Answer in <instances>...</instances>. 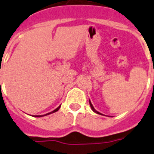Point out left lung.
Listing matches in <instances>:
<instances>
[{
    "label": "left lung",
    "mask_w": 154,
    "mask_h": 154,
    "mask_svg": "<svg viewBox=\"0 0 154 154\" xmlns=\"http://www.w3.org/2000/svg\"><path fill=\"white\" fill-rule=\"evenodd\" d=\"M89 104H90V107H91V108H92V111H93V112H95V113L99 114V115H102V114H101V113H100V112H97V110L95 109V108H94V107H93V106H92V103H91V101H90V100H89Z\"/></svg>",
    "instance_id": "obj_1"
}]
</instances>
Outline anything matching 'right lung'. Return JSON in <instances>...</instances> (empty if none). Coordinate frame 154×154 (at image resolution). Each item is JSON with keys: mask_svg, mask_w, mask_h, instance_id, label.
Masks as SVG:
<instances>
[{"mask_svg": "<svg viewBox=\"0 0 154 154\" xmlns=\"http://www.w3.org/2000/svg\"><path fill=\"white\" fill-rule=\"evenodd\" d=\"M60 107H61V105H60V106H58V107H57V108H56L55 110H54L53 112H49V113L45 114V115H43V116H34V117H42V116H47V115H50V114H52V113H54V112H57V111H58V110H59Z\"/></svg>", "mask_w": 154, "mask_h": 154, "instance_id": "1", "label": "right lung"}]
</instances>
